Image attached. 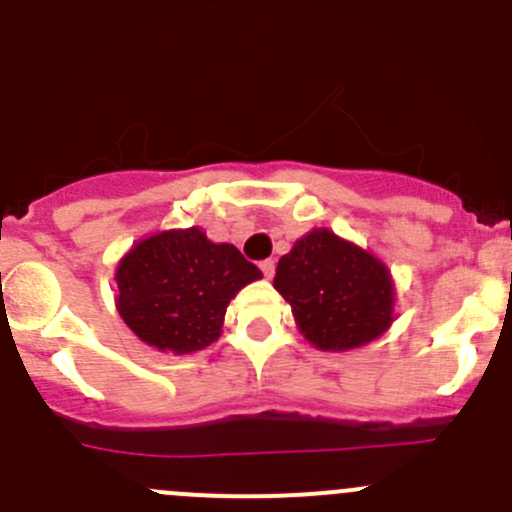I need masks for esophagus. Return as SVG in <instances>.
I'll return each instance as SVG.
<instances>
[{"label": "esophagus", "instance_id": "obj_1", "mask_svg": "<svg viewBox=\"0 0 512 512\" xmlns=\"http://www.w3.org/2000/svg\"><path fill=\"white\" fill-rule=\"evenodd\" d=\"M260 270H262V275H265V278H272V275H275V260H262Z\"/></svg>", "mask_w": 512, "mask_h": 512}]
</instances>
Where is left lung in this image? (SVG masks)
<instances>
[{"instance_id": "left-lung-1", "label": "left lung", "mask_w": 512, "mask_h": 512, "mask_svg": "<svg viewBox=\"0 0 512 512\" xmlns=\"http://www.w3.org/2000/svg\"><path fill=\"white\" fill-rule=\"evenodd\" d=\"M275 290L293 308L300 333L321 351L364 346L394 321L389 267L331 229H313L280 257Z\"/></svg>"}]
</instances>
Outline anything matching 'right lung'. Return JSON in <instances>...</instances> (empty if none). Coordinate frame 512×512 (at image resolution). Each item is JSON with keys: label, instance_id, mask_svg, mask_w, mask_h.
<instances>
[{"label": "right lung", "instance_id": "add662e5", "mask_svg": "<svg viewBox=\"0 0 512 512\" xmlns=\"http://www.w3.org/2000/svg\"><path fill=\"white\" fill-rule=\"evenodd\" d=\"M260 278L234 245L199 227L166 229L118 262L116 308L143 343L184 356L217 341L229 300Z\"/></svg>", "mask_w": 512, "mask_h": 512}]
</instances>
